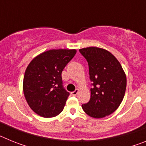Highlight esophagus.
<instances>
[{"mask_svg":"<svg viewBox=\"0 0 146 146\" xmlns=\"http://www.w3.org/2000/svg\"><path fill=\"white\" fill-rule=\"evenodd\" d=\"M78 93H79V89H76L75 91H73V92H72L71 94H72V96H76V95H77Z\"/></svg>","mask_w":146,"mask_h":146,"instance_id":"esophagus-1","label":"esophagus"}]
</instances>
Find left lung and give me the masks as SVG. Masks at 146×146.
I'll return each mask as SVG.
<instances>
[{"label":"left lung","mask_w":146,"mask_h":146,"mask_svg":"<svg viewBox=\"0 0 146 146\" xmlns=\"http://www.w3.org/2000/svg\"><path fill=\"white\" fill-rule=\"evenodd\" d=\"M79 51L88 63L93 86L90 101L82 104V110L92 118L106 117L115 111L123 101L126 74L116 58L108 50L90 47Z\"/></svg>","instance_id":"8db88e82"}]
</instances>
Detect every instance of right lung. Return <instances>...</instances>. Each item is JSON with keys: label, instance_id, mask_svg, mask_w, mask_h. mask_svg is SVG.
I'll return each instance as SVG.
<instances>
[{"label": "right lung", "instance_id": "add662e5", "mask_svg": "<svg viewBox=\"0 0 146 146\" xmlns=\"http://www.w3.org/2000/svg\"><path fill=\"white\" fill-rule=\"evenodd\" d=\"M77 50H50L39 54L27 66L23 79V92L28 105L44 118L60 114L69 93L63 87L61 73Z\"/></svg>", "mask_w": 146, "mask_h": 146}]
</instances>
